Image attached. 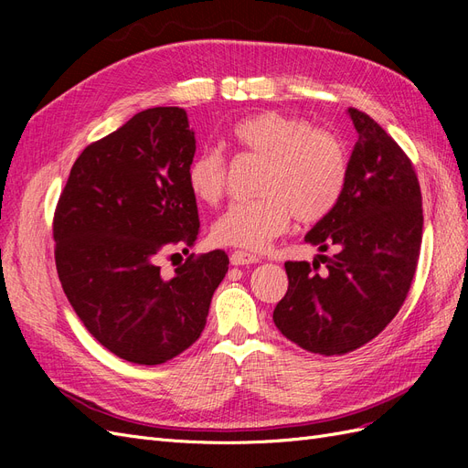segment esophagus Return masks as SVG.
<instances>
[{"label":"esophagus","mask_w":468,"mask_h":468,"mask_svg":"<svg viewBox=\"0 0 468 468\" xmlns=\"http://www.w3.org/2000/svg\"><path fill=\"white\" fill-rule=\"evenodd\" d=\"M258 256L253 253H246V251H232L230 256V263L232 265H250V263H258Z\"/></svg>","instance_id":"34e87169"}]
</instances>
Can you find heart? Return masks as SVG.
Masks as SVG:
<instances>
[{
  "mask_svg": "<svg viewBox=\"0 0 468 468\" xmlns=\"http://www.w3.org/2000/svg\"><path fill=\"white\" fill-rule=\"evenodd\" d=\"M232 138L267 164L258 187L261 199L226 208L212 222L215 244L260 251L285 232L292 215L301 224H314L342 199L349 155L339 134L314 129L299 115L263 111L236 122ZM226 181L229 164L217 148L201 150L187 167V186L203 203H218Z\"/></svg>",
  "mask_w": 468,
  "mask_h": 468,
  "instance_id": "heart-1",
  "label": "heart"
}]
</instances>
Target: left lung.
<instances>
[{
  "label": "left lung",
  "instance_id": "1",
  "mask_svg": "<svg viewBox=\"0 0 468 468\" xmlns=\"http://www.w3.org/2000/svg\"><path fill=\"white\" fill-rule=\"evenodd\" d=\"M359 134L337 207L306 234L334 258L287 261L289 289L273 310L279 332L320 356L369 344L404 304L416 275L423 210L416 169L367 112L349 107Z\"/></svg>",
  "mask_w": 468,
  "mask_h": 468
}]
</instances>
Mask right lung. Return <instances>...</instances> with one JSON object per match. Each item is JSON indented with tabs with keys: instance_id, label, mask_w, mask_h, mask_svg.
I'll list each match as a JSON object with an SVG mask.
<instances>
[{
	"instance_id": "add662e5",
	"label": "right lung",
	"mask_w": 468,
	"mask_h": 468,
	"mask_svg": "<svg viewBox=\"0 0 468 468\" xmlns=\"http://www.w3.org/2000/svg\"><path fill=\"white\" fill-rule=\"evenodd\" d=\"M193 155L187 112L146 109L80 154L56 205L62 289L88 332L124 361L160 365L193 346L229 271L215 250L160 273V258L187 253L201 230L187 186Z\"/></svg>"
}]
</instances>
